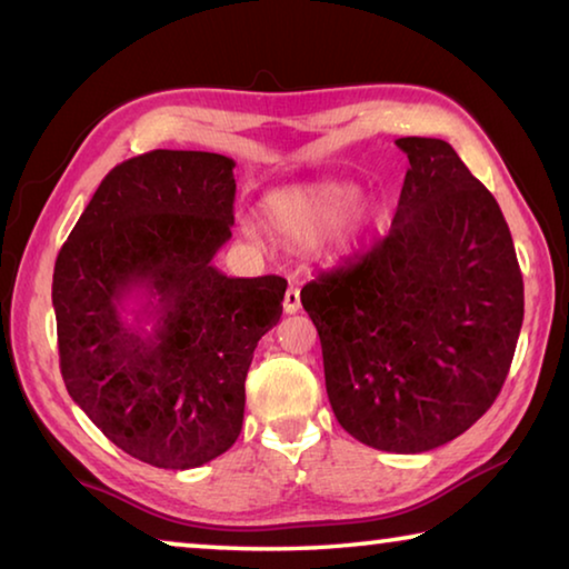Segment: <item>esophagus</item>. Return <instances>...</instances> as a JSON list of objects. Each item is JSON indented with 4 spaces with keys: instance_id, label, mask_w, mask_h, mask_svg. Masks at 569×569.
I'll return each mask as SVG.
<instances>
[{
    "instance_id": "1",
    "label": "esophagus",
    "mask_w": 569,
    "mask_h": 569,
    "mask_svg": "<svg viewBox=\"0 0 569 569\" xmlns=\"http://www.w3.org/2000/svg\"><path fill=\"white\" fill-rule=\"evenodd\" d=\"M298 308H301V291H298L296 286H291L283 296V311L286 313H296Z\"/></svg>"
}]
</instances>
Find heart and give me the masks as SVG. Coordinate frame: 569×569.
Listing matches in <instances>:
<instances>
[{
  "label": "heart",
  "mask_w": 569,
  "mask_h": 569,
  "mask_svg": "<svg viewBox=\"0 0 569 569\" xmlns=\"http://www.w3.org/2000/svg\"><path fill=\"white\" fill-rule=\"evenodd\" d=\"M263 216L278 236L293 243L321 238L326 253L343 256L381 223L383 208L371 198L359 200V186L353 182L313 180L268 192Z\"/></svg>",
  "instance_id": "heart-1"
}]
</instances>
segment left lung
I'll return each instance as SVG.
<instances>
[{"label": "left lung", "instance_id": "8db88e82", "mask_svg": "<svg viewBox=\"0 0 569 569\" xmlns=\"http://www.w3.org/2000/svg\"><path fill=\"white\" fill-rule=\"evenodd\" d=\"M409 170L389 236L306 283L326 391L361 445L419 455L475 423L502 391L525 286L497 200L455 148L399 138Z\"/></svg>", "mask_w": 569, "mask_h": 569}]
</instances>
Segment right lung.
<instances>
[{
    "mask_svg": "<svg viewBox=\"0 0 569 569\" xmlns=\"http://www.w3.org/2000/svg\"><path fill=\"white\" fill-rule=\"evenodd\" d=\"M233 168L200 150L120 162L54 263L67 391L114 447L160 469L203 467L236 445L253 351L283 313L286 278L213 266L233 226Z\"/></svg>",
    "mask_w": 569,
    "mask_h": 569,
    "instance_id": "obj_1",
    "label": "right lung"
}]
</instances>
